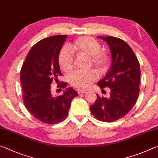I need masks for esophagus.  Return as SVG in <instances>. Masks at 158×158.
I'll list each match as a JSON object with an SVG mask.
<instances>
[{
	"label": "esophagus",
	"instance_id": "34e87169",
	"mask_svg": "<svg viewBox=\"0 0 158 158\" xmlns=\"http://www.w3.org/2000/svg\"><path fill=\"white\" fill-rule=\"evenodd\" d=\"M77 92H78L79 94H84V93H86L87 92L85 90H77Z\"/></svg>",
	"mask_w": 158,
	"mask_h": 158
}]
</instances>
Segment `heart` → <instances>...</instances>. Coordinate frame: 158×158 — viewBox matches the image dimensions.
I'll return each instance as SVG.
<instances>
[{
	"mask_svg": "<svg viewBox=\"0 0 158 158\" xmlns=\"http://www.w3.org/2000/svg\"><path fill=\"white\" fill-rule=\"evenodd\" d=\"M70 48L77 56H89L90 66L93 65L99 73L104 74L108 69L110 56L106 51L101 50V44L95 39L88 36L79 37L71 44ZM57 61L60 68L65 73L73 69V56L68 48H63L59 51ZM97 79L98 76L94 70L88 72L77 71L70 76L69 82L74 88L86 89Z\"/></svg>",
	"mask_w": 158,
	"mask_h": 158,
	"instance_id": "1",
	"label": "heart"
}]
</instances>
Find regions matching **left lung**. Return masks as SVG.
Returning <instances> with one entry per match:
<instances>
[{
	"label": "left lung",
	"mask_w": 158,
	"mask_h": 158,
	"mask_svg": "<svg viewBox=\"0 0 158 158\" xmlns=\"http://www.w3.org/2000/svg\"><path fill=\"white\" fill-rule=\"evenodd\" d=\"M99 38L109 45L112 64L97 84L101 89L110 88V93L109 98L97 94L90 109L97 119L113 122L124 117L135 104L139 93V63L131 48L122 39L113 36Z\"/></svg>",
	"instance_id": "obj_1"
}]
</instances>
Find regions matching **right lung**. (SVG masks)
<instances>
[{
	"instance_id": "1",
	"label": "right lung",
	"mask_w": 158,
	"mask_h": 158,
	"mask_svg": "<svg viewBox=\"0 0 158 158\" xmlns=\"http://www.w3.org/2000/svg\"><path fill=\"white\" fill-rule=\"evenodd\" d=\"M67 35H55L41 40L31 48L21 70L23 100L25 108L40 122L48 124L59 123L66 118L71 102L78 93L70 88L54 97L50 84L62 76L57 57ZM58 83V82H57ZM61 81L57 87L65 88Z\"/></svg>"
}]
</instances>
